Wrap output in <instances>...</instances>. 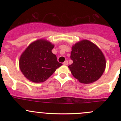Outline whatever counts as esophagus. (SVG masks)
I'll return each instance as SVG.
<instances>
[{
    "label": "esophagus",
    "instance_id": "obj_1",
    "mask_svg": "<svg viewBox=\"0 0 121 121\" xmlns=\"http://www.w3.org/2000/svg\"><path fill=\"white\" fill-rule=\"evenodd\" d=\"M68 62L67 60H65V61H64V63H63V64H64V65H68Z\"/></svg>",
    "mask_w": 121,
    "mask_h": 121
}]
</instances>
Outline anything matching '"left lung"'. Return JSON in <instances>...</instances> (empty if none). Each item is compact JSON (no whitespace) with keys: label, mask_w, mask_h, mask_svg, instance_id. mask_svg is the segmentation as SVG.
Masks as SVG:
<instances>
[{"label":"left lung","mask_w":121,"mask_h":121,"mask_svg":"<svg viewBox=\"0 0 121 121\" xmlns=\"http://www.w3.org/2000/svg\"><path fill=\"white\" fill-rule=\"evenodd\" d=\"M68 65L71 74L80 82L90 84L98 80L105 71L106 61L101 50L91 41L84 40L72 47Z\"/></svg>","instance_id":"1"}]
</instances>
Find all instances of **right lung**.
Here are the masks:
<instances>
[{
	"instance_id": "right-lung-1",
	"label": "right lung",
	"mask_w": 121,
	"mask_h": 121,
	"mask_svg": "<svg viewBox=\"0 0 121 121\" xmlns=\"http://www.w3.org/2000/svg\"><path fill=\"white\" fill-rule=\"evenodd\" d=\"M54 45L45 40H38L30 44L19 60L23 75L34 82L47 80L62 65L52 53Z\"/></svg>"
}]
</instances>
